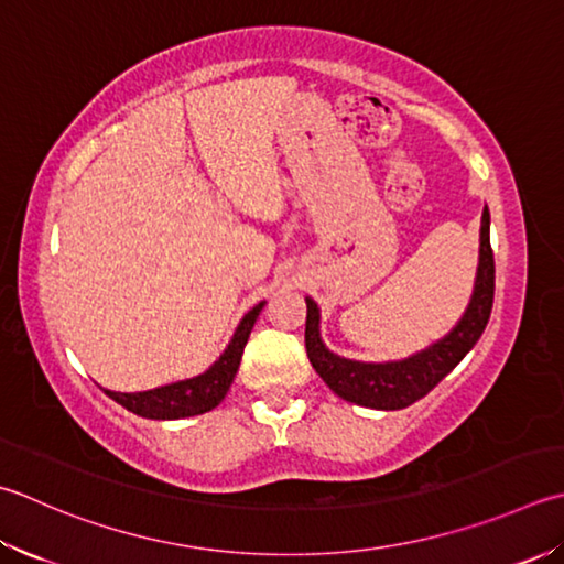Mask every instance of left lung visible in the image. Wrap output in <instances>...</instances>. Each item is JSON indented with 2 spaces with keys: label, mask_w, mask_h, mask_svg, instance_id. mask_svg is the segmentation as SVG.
<instances>
[{
  "label": "left lung",
  "mask_w": 564,
  "mask_h": 564,
  "mask_svg": "<svg viewBox=\"0 0 564 564\" xmlns=\"http://www.w3.org/2000/svg\"><path fill=\"white\" fill-rule=\"evenodd\" d=\"M489 207L481 213V245L479 269L474 281V293L465 315L449 333L425 347L417 355L401 361H355L337 357L319 339V307L313 297H305V349L313 369L319 373L339 399L349 403L377 408V411H401L421 401L447 373L465 359L467 351L477 345L484 327L489 323L494 305V251L489 241Z\"/></svg>",
  "instance_id": "8db88e82"
}]
</instances>
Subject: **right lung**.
I'll list each match as a JSON object with an SVG mask.
<instances>
[{"instance_id": "1", "label": "right lung", "mask_w": 564, "mask_h": 564, "mask_svg": "<svg viewBox=\"0 0 564 564\" xmlns=\"http://www.w3.org/2000/svg\"><path fill=\"white\" fill-rule=\"evenodd\" d=\"M261 307L263 303L253 305L251 311L241 317V323L237 325V333L231 337L227 349L223 351V357H219L205 373H200V377L175 381L151 391H139V393L107 391V395L119 405H124L127 411L137 413L141 417H151V421H178V417H191V415L213 411L215 405L223 403L231 381L237 377L241 355H245L247 339L251 335L253 323H257Z\"/></svg>"}]
</instances>
